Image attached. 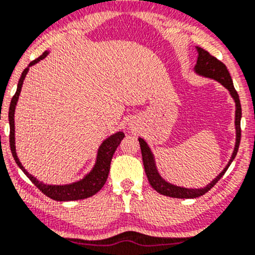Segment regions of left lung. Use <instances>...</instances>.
<instances>
[{"label":"left lung","mask_w":255,"mask_h":255,"mask_svg":"<svg viewBox=\"0 0 255 255\" xmlns=\"http://www.w3.org/2000/svg\"><path fill=\"white\" fill-rule=\"evenodd\" d=\"M196 72L203 76H208V78H212L218 80L219 83H221L224 86L226 87L230 91L232 97L235 98V102H236V131H237V138H236V146H235L234 154H232L231 159H230L229 164L221 174L219 176L215 177V180H213L207 187L204 188H183V187H177V186L170 185L166 181H164L163 179L158 174L157 169H155L154 160H153V155L150 153L149 147L147 146L146 142L142 138H138L139 147H141V153H142V160H143L144 165V171H146L147 179L150 183L153 188H154L157 192L164 196L172 197V198H197V197L203 196L208 192L209 190H212L213 187L216 185V182L224 176L227 168L230 166V164L232 163V160L235 159L237 154L238 147H240V141H241V117H242V108H241V102L240 97H238L237 91L235 90L234 83H232L231 75H230L229 70H227L226 65L223 62L219 61L218 58H215L214 56L209 53L208 51L203 50V48L198 47V61H197L196 65Z\"/></svg>","instance_id":"8db88e82"}]
</instances>
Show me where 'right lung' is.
<instances>
[{"instance_id": "obj_1", "label": "right lung", "mask_w": 255, "mask_h": 255, "mask_svg": "<svg viewBox=\"0 0 255 255\" xmlns=\"http://www.w3.org/2000/svg\"><path fill=\"white\" fill-rule=\"evenodd\" d=\"M47 56V52H43L42 54L36 58L35 61H32L29 64L34 65L35 63L41 61L42 58ZM29 67L24 69V72L21 73L20 79H19L17 92L12 97L9 105V112H8V120H9V146H10V152H12L13 158H14L15 163L18 164L19 168L24 171V174L29 177L30 181L34 183L37 188L46 194L47 197H50L53 201H59V202H65V201H78V199H85L89 198V197L94 196L101 190V188L105 186L107 181V177H108L109 169H111V161L113 158L114 152L118 148V146L120 144L122 139L124 138V133L123 132H117L113 136H111L109 138H107L102 144H101L100 149H98V155H97V161H96L95 168L92 169V171L87 175L85 179L81 181L72 183V185H65V186H48L45 183L39 182L34 176L29 174L25 169L23 168L21 163L19 161L17 153H15V146H14V111H15V105L18 102L19 94H20L21 85H23L24 79H25L26 73H28Z\"/></svg>"}]
</instances>
